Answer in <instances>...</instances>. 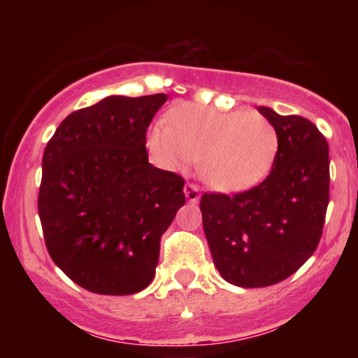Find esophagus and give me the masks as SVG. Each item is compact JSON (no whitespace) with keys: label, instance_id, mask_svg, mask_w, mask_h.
<instances>
[{"label":"esophagus","instance_id":"1","mask_svg":"<svg viewBox=\"0 0 358 358\" xmlns=\"http://www.w3.org/2000/svg\"><path fill=\"white\" fill-rule=\"evenodd\" d=\"M183 192H185V196H187V200L190 203H196L200 200V188L196 183H187L185 185Z\"/></svg>","mask_w":358,"mask_h":358}]
</instances>
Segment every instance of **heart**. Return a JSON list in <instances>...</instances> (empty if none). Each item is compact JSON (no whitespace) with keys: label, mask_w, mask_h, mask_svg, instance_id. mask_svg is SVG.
Segmentation results:
<instances>
[{"label":"heart","mask_w":358,"mask_h":358,"mask_svg":"<svg viewBox=\"0 0 358 358\" xmlns=\"http://www.w3.org/2000/svg\"><path fill=\"white\" fill-rule=\"evenodd\" d=\"M151 141L170 163L200 159L202 176L222 192L248 190L268 176L278 153L274 126L259 113L183 104L158 124Z\"/></svg>","instance_id":"b5f03b06"}]
</instances>
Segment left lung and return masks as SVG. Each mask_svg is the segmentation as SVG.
I'll list each match as a JSON object with an SVG mask.
<instances>
[{
    "instance_id": "8db88e82",
    "label": "left lung",
    "mask_w": 358,
    "mask_h": 358,
    "mask_svg": "<svg viewBox=\"0 0 358 358\" xmlns=\"http://www.w3.org/2000/svg\"><path fill=\"white\" fill-rule=\"evenodd\" d=\"M278 134L271 173L236 195L203 193V231L220 276L241 287L296 273L322 239L330 202L328 143L313 122L259 106Z\"/></svg>"
}]
</instances>
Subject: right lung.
I'll list each match as a JSON object with an SVG mask.
<instances>
[{"mask_svg":"<svg viewBox=\"0 0 358 358\" xmlns=\"http://www.w3.org/2000/svg\"><path fill=\"white\" fill-rule=\"evenodd\" d=\"M166 94L110 96L69 114L43 151L38 215L52 261L97 294L153 281L185 180L148 163L146 131Z\"/></svg>","mask_w":358,"mask_h":358,"instance_id":"add662e5","label":"right lung"}]
</instances>
